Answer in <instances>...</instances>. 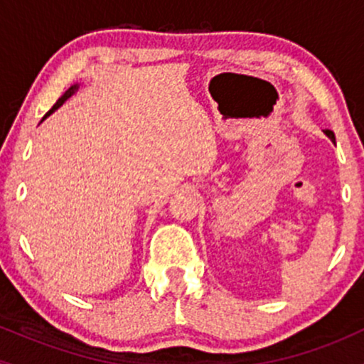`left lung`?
Instances as JSON below:
<instances>
[{"label": "left lung", "instance_id": "left-lung-1", "mask_svg": "<svg viewBox=\"0 0 364 364\" xmlns=\"http://www.w3.org/2000/svg\"><path fill=\"white\" fill-rule=\"evenodd\" d=\"M325 135H327L332 141H336V135H333V132H330V129H325Z\"/></svg>", "mask_w": 364, "mask_h": 364}]
</instances>
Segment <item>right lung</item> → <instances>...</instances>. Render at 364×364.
Here are the masks:
<instances>
[{"mask_svg": "<svg viewBox=\"0 0 364 364\" xmlns=\"http://www.w3.org/2000/svg\"><path fill=\"white\" fill-rule=\"evenodd\" d=\"M77 90H78V83H75V85H72V87H70V89H68V90H66V92H65V94H63L60 99H58V101H56V104H54V106L51 107V109H49L48 112H46V116H44V118H48V116H49V114H51V112H54V111H56V109H58V107H60V106H63V102H65V101H66V99H68V97H72V95H73V94H75V92H77ZM44 118H43V119H44Z\"/></svg>", "mask_w": 364, "mask_h": 364, "instance_id": "right-lung-1", "label": "right lung"}]
</instances>
